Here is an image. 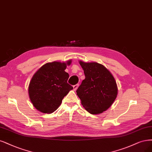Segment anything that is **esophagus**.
Segmentation results:
<instances>
[{
  "label": "esophagus",
  "instance_id": "esophagus-1",
  "mask_svg": "<svg viewBox=\"0 0 152 152\" xmlns=\"http://www.w3.org/2000/svg\"><path fill=\"white\" fill-rule=\"evenodd\" d=\"M78 87V84H76V85H74V86H73V87H74V91H76L77 89V88Z\"/></svg>",
  "mask_w": 152,
  "mask_h": 152
}]
</instances>
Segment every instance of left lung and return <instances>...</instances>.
I'll return each mask as SVG.
<instances>
[{
	"label": "left lung",
	"mask_w": 152,
	"mask_h": 152,
	"mask_svg": "<svg viewBox=\"0 0 152 152\" xmlns=\"http://www.w3.org/2000/svg\"><path fill=\"white\" fill-rule=\"evenodd\" d=\"M78 61L86 78L77 90V95L88 113L101 114L109 109L116 99V82L104 65L97 62Z\"/></svg>",
	"instance_id": "obj_1"
}]
</instances>
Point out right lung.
Wrapping results in <instances>:
<instances>
[{
	"mask_svg": "<svg viewBox=\"0 0 152 152\" xmlns=\"http://www.w3.org/2000/svg\"><path fill=\"white\" fill-rule=\"evenodd\" d=\"M72 60L53 61L36 71L29 82L28 94L33 106L39 111L50 114L58 108L62 99L73 87L67 83L69 75L65 70Z\"/></svg>",
	"mask_w": 152,
	"mask_h": 152,
	"instance_id": "obj_1",
	"label": "right lung"
}]
</instances>
